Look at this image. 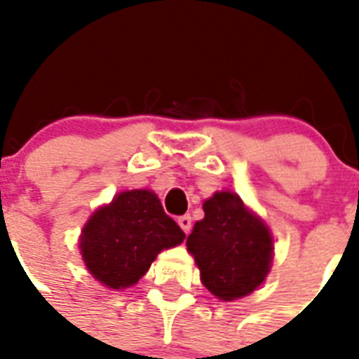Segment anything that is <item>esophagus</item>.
<instances>
[{"label": "esophagus", "mask_w": 359, "mask_h": 359, "mask_svg": "<svg viewBox=\"0 0 359 359\" xmlns=\"http://www.w3.org/2000/svg\"><path fill=\"white\" fill-rule=\"evenodd\" d=\"M177 222H179L180 229L184 231L186 235H188V233H190V231H191V218H190V216H180V218L177 219Z\"/></svg>", "instance_id": "34e87169"}]
</instances>
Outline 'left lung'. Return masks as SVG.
Returning <instances> with one entry per match:
<instances>
[{
  "label": "left lung",
  "mask_w": 359,
  "mask_h": 359,
  "mask_svg": "<svg viewBox=\"0 0 359 359\" xmlns=\"http://www.w3.org/2000/svg\"><path fill=\"white\" fill-rule=\"evenodd\" d=\"M205 218L186 240L201 281L222 300L250 294L264 281L272 262L266 225L233 191H218L203 205Z\"/></svg>",
  "instance_id": "left-lung-1"
}]
</instances>
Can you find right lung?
<instances>
[{"instance_id": "right-lung-1", "label": "right lung", "mask_w": 359, "mask_h": 359, "mask_svg": "<svg viewBox=\"0 0 359 359\" xmlns=\"http://www.w3.org/2000/svg\"><path fill=\"white\" fill-rule=\"evenodd\" d=\"M184 236L152 191L132 190L93 214L80 248L86 266L100 283L124 289L140 281L160 251L180 244Z\"/></svg>"}]
</instances>
